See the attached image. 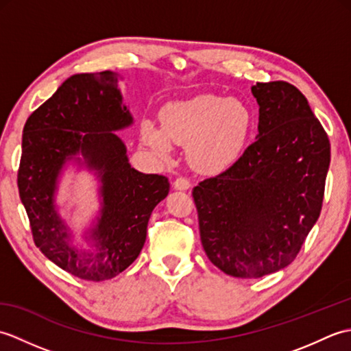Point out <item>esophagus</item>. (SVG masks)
Instances as JSON below:
<instances>
[{"label":"esophagus","mask_w":351,"mask_h":351,"mask_svg":"<svg viewBox=\"0 0 351 351\" xmlns=\"http://www.w3.org/2000/svg\"><path fill=\"white\" fill-rule=\"evenodd\" d=\"M190 181L187 180V178H182V176H180V178H176L175 180V182H173V187H175V190H181V191H185V190H189L190 189Z\"/></svg>","instance_id":"obj_1"}]
</instances>
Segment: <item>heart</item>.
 <instances>
[{
	"label": "heart",
	"mask_w": 351,
	"mask_h": 351,
	"mask_svg": "<svg viewBox=\"0 0 351 351\" xmlns=\"http://www.w3.org/2000/svg\"><path fill=\"white\" fill-rule=\"evenodd\" d=\"M161 125L140 123V140L161 158H169L175 145H185L193 167L215 175L235 164L252 131V113L238 99L215 95L169 102L160 113Z\"/></svg>",
	"instance_id": "1"
}]
</instances>
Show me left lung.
<instances>
[{
    "label": "left lung",
    "instance_id": "8db88e82",
    "mask_svg": "<svg viewBox=\"0 0 351 351\" xmlns=\"http://www.w3.org/2000/svg\"><path fill=\"white\" fill-rule=\"evenodd\" d=\"M256 140L226 171L193 189L200 241L211 263L256 279L293 263L322 211L330 143L303 93L256 83Z\"/></svg>",
    "mask_w": 351,
    "mask_h": 351
}]
</instances>
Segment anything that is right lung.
Here are the masks:
<instances>
[{
  "label": "right lung",
  "mask_w": 351,
  "mask_h": 351,
  "mask_svg": "<svg viewBox=\"0 0 351 351\" xmlns=\"http://www.w3.org/2000/svg\"><path fill=\"white\" fill-rule=\"evenodd\" d=\"M119 80L110 71L69 77L22 134L18 187L34 243L62 270L93 282L113 279L137 259L154 208L170 189L166 176L131 167L116 134L134 123ZM68 169H86L99 182L100 210L81 231L56 202Z\"/></svg>",
  "instance_id": "right-lung-1"
}]
</instances>
